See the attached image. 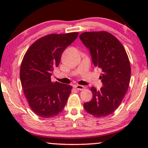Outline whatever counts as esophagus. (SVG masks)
Here are the masks:
<instances>
[{"mask_svg": "<svg viewBox=\"0 0 148 148\" xmlns=\"http://www.w3.org/2000/svg\"><path fill=\"white\" fill-rule=\"evenodd\" d=\"M74 87L75 89L77 90H83L84 89V86H81V85H75Z\"/></svg>", "mask_w": 148, "mask_h": 148, "instance_id": "esophagus-1", "label": "esophagus"}]
</instances>
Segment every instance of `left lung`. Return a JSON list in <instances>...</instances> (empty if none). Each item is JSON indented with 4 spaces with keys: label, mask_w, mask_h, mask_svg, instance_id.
Instances as JSON below:
<instances>
[{
    "label": "left lung",
    "mask_w": 148,
    "mask_h": 148,
    "mask_svg": "<svg viewBox=\"0 0 148 148\" xmlns=\"http://www.w3.org/2000/svg\"><path fill=\"white\" fill-rule=\"evenodd\" d=\"M80 39L90 50L92 62L102 69L99 76L103 87H91L92 99L84 103L88 113L102 118L114 112L125 97L130 86L131 66L126 51L118 39L106 31L85 32Z\"/></svg>",
    "instance_id": "left-lung-1"
}]
</instances>
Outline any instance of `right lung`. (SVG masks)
Instances as JSON below:
<instances>
[{"label":"right lung","mask_w":148,"mask_h":148,"mask_svg":"<svg viewBox=\"0 0 148 148\" xmlns=\"http://www.w3.org/2000/svg\"><path fill=\"white\" fill-rule=\"evenodd\" d=\"M79 33L50 34L38 39L25 52L20 68L23 92L34 113L44 118L56 116L63 110L71 93L69 85L52 82L61 56Z\"/></svg>","instance_id":"add662e5"}]
</instances>
